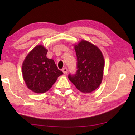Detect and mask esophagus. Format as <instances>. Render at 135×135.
Returning <instances> with one entry per match:
<instances>
[{
    "instance_id": "obj_1",
    "label": "esophagus",
    "mask_w": 135,
    "mask_h": 135,
    "mask_svg": "<svg viewBox=\"0 0 135 135\" xmlns=\"http://www.w3.org/2000/svg\"><path fill=\"white\" fill-rule=\"evenodd\" d=\"M62 72H63V73L65 74L68 73V69L66 68H64L63 69H62Z\"/></svg>"
}]
</instances>
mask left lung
Wrapping results in <instances>:
<instances>
[{
    "label": "left lung",
    "instance_id": "obj_1",
    "mask_svg": "<svg viewBox=\"0 0 135 135\" xmlns=\"http://www.w3.org/2000/svg\"><path fill=\"white\" fill-rule=\"evenodd\" d=\"M77 71L68 78L79 91L91 93L102 82L104 60L98 48L85 40L75 45Z\"/></svg>",
    "mask_w": 135,
    "mask_h": 135
}]
</instances>
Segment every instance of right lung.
<instances>
[{"label":"right lung","mask_w":135,"mask_h":135,"mask_svg":"<svg viewBox=\"0 0 135 135\" xmlns=\"http://www.w3.org/2000/svg\"><path fill=\"white\" fill-rule=\"evenodd\" d=\"M47 51L42 45L36 46L27 55L22 66L26 84L37 93L47 91L63 74L58 69L54 60L47 58Z\"/></svg>","instance_id":"add662e5"}]
</instances>
